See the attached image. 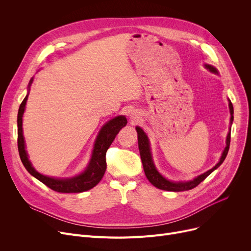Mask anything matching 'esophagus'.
I'll return each instance as SVG.
<instances>
[{"mask_svg":"<svg viewBox=\"0 0 251 251\" xmlns=\"http://www.w3.org/2000/svg\"><path fill=\"white\" fill-rule=\"evenodd\" d=\"M129 115H130V118H131V119H136V117H137L136 114H135V112H131Z\"/></svg>","mask_w":251,"mask_h":251,"instance_id":"34e87169","label":"esophagus"}]
</instances>
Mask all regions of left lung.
<instances>
[{"mask_svg": "<svg viewBox=\"0 0 251 251\" xmlns=\"http://www.w3.org/2000/svg\"><path fill=\"white\" fill-rule=\"evenodd\" d=\"M204 66H205V68L208 69L210 72L218 74V70L215 67H213V66L207 65V64H205ZM229 109H230V114H231L230 124L232 125L233 119H234V116H233L234 109H233V104L230 100H229ZM136 131H137V137H138V148H139L140 157H141L143 170H144V173H146L147 178L149 179V181L152 184V185L155 186L156 188L162 189V190H167V191L179 192V191L190 190V189L196 187L201 182H202L209 174H212L214 171L216 169H218L222 165V163L225 161L226 156L228 154V151H229V148H230L231 132L229 130V133L227 135V140H226V148L222 153V156H221L219 163L213 169L206 171L205 173H203L200 176H197L196 178H194L191 181L173 182V181L167 180L165 177H163L159 172H157V170H156V168L153 164V161H152V156H151V147H150V140H149L147 134L144 133V131L140 127H136Z\"/></svg>", "mask_w": 251, "mask_h": 251, "instance_id": "1", "label": "left lung"}]
</instances>
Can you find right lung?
Instances as JSON below:
<instances>
[{
  "label": "right lung",
  "instance_id": "add662e5",
  "mask_svg": "<svg viewBox=\"0 0 251 251\" xmlns=\"http://www.w3.org/2000/svg\"><path fill=\"white\" fill-rule=\"evenodd\" d=\"M33 81V78L30 79L28 89ZM28 94L22 100L18 116H17V127H18V151L21 162L25 169L28 171V173L35 177L37 180L44 183L45 185L50 187L54 191L62 192V193H78L87 191L91 188H94L97 184L101 180L105 169H107V162H105V153L109 150L112 142L114 141L116 135L119 133L124 126L127 124V119L125 116H118L112 120H110L108 123H105L96 139L94 151H92L91 159L89 161L88 166L84 170V172L79 174L72 178H66V179H60V178H54V177H48L41 173H38L37 171L32 167L30 161L28 160L27 152L25 151V142H24V136L22 131V117L25 110L26 100H27Z\"/></svg>",
  "mask_w": 251,
  "mask_h": 251
}]
</instances>
